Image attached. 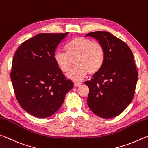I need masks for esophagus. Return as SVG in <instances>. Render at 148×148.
<instances>
[{
  "instance_id": "1",
  "label": "esophagus",
  "mask_w": 148,
  "mask_h": 148,
  "mask_svg": "<svg viewBox=\"0 0 148 148\" xmlns=\"http://www.w3.org/2000/svg\"><path fill=\"white\" fill-rule=\"evenodd\" d=\"M82 84L81 83H74V86H81Z\"/></svg>"
}]
</instances>
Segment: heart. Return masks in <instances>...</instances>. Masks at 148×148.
<instances>
[{
  "label": "heart",
  "mask_w": 148,
  "mask_h": 148,
  "mask_svg": "<svg viewBox=\"0 0 148 148\" xmlns=\"http://www.w3.org/2000/svg\"><path fill=\"white\" fill-rule=\"evenodd\" d=\"M66 52H57L54 61L63 72L68 71L75 61V66L66 74L67 78L79 81L87 73L96 74L103 67L105 51L100 43L84 37H75L65 46Z\"/></svg>",
  "instance_id": "b5f03b06"
}]
</instances>
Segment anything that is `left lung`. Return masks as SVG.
Returning a JSON list of instances; mask_svg holds the SVG:
<instances>
[{
  "label": "left lung",
  "instance_id": "8db88e82",
  "mask_svg": "<svg viewBox=\"0 0 148 148\" xmlns=\"http://www.w3.org/2000/svg\"><path fill=\"white\" fill-rule=\"evenodd\" d=\"M94 37L102 45L105 60L100 71L84 84L89 88L87 103L91 111L104 119L121 114L131 102L138 81L132 52L125 42L107 31H94Z\"/></svg>",
  "mask_w": 148,
  "mask_h": 148
}]
</instances>
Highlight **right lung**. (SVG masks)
Instances as JSON below:
<instances>
[{
    "label": "right lung",
    "instance_id": "obj_1",
    "mask_svg": "<svg viewBox=\"0 0 148 148\" xmlns=\"http://www.w3.org/2000/svg\"><path fill=\"white\" fill-rule=\"evenodd\" d=\"M68 34H38L21 43L14 56L10 78L16 98L35 117L55 113L73 87L54 61L56 48Z\"/></svg>",
    "mask_w": 148,
    "mask_h": 148
}]
</instances>
